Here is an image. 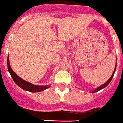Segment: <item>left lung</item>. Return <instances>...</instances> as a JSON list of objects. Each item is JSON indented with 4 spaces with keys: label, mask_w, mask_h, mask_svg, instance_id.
<instances>
[{
    "label": "left lung",
    "mask_w": 123,
    "mask_h": 123,
    "mask_svg": "<svg viewBox=\"0 0 123 123\" xmlns=\"http://www.w3.org/2000/svg\"><path fill=\"white\" fill-rule=\"evenodd\" d=\"M116 69H117V60H116V65H115V69H114V71H113V73L112 75H111V76L110 78V79H108V81H106V82H105V83H104V84H102V86H99V87H98L96 88V89H95V90H94V91H92V93H95V92H98V91H100V90L102 89H104V88L106 87L107 86H108V84H109L110 82H111V79H112L113 77L114 74H115V71H116Z\"/></svg>",
    "instance_id": "1"
}]
</instances>
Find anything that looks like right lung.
I'll list each match as a JSON object with an SVG mask.
<instances>
[{"label": "right lung", "mask_w": 123, "mask_h": 123, "mask_svg": "<svg viewBox=\"0 0 123 123\" xmlns=\"http://www.w3.org/2000/svg\"><path fill=\"white\" fill-rule=\"evenodd\" d=\"M7 66H8V72L10 73L11 76L13 79L14 82L17 84L19 87H21V89H23L25 91H29V92H39L50 87V84L46 86L34 85L33 84L27 82V81L21 79V78H19L18 75L13 71V69L11 68L10 65L9 56H8V57H7Z\"/></svg>", "instance_id": "obj_1"}]
</instances>
